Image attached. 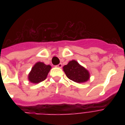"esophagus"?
Instances as JSON below:
<instances>
[{"label": "esophagus", "mask_w": 125, "mask_h": 125, "mask_svg": "<svg viewBox=\"0 0 125 125\" xmlns=\"http://www.w3.org/2000/svg\"><path fill=\"white\" fill-rule=\"evenodd\" d=\"M56 67H59V68H62V63H59L58 65H57Z\"/></svg>", "instance_id": "esophagus-1"}]
</instances>
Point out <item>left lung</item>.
Wrapping results in <instances>:
<instances>
[{
    "label": "left lung",
    "mask_w": 125,
    "mask_h": 125,
    "mask_svg": "<svg viewBox=\"0 0 125 125\" xmlns=\"http://www.w3.org/2000/svg\"><path fill=\"white\" fill-rule=\"evenodd\" d=\"M63 70L67 78L77 83L87 82L90 78V73L77 61L71 60L63 67Z\"/></svg>",
    "instance_id": "left-lung-1"
}]
</instances>
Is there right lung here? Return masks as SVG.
<instances>
[{
  "mask_svg": "<svg viewBox=\"0 0 125 125\" xmlns=\"http://www.w3.org/2000/svg\"><path fill=\"white\" fill-rule=\"evenodd\" d=\"M51 69V66L50 65H46L41 62L36 63L28 75L29 82L38 83L45 80Z\"/></svg>",
  "mask_w": 125,
  "mask_h": 125,
  "instance_id": "add662e5",
  "label": "right lung"
}]
</instances>
